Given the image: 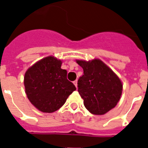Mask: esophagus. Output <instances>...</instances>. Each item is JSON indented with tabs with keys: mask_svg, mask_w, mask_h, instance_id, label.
Wrapping results in <instances>:
<instances>
[{
	"mask_svg": "<svg viewBox=\"0 0 148 148\" xmlns=\"http://www.w3.org/2000/svg\"><path fill=\"white\" fill-rule=\"evenodd\" d=\"M74 85H75V86H76V87H77V80H74Z\"/></svg>",
	"mask_w": 148,
	"mask_h": 148,
	"instance_id": "1",
	"label": "esophagus"
}]
</instances>
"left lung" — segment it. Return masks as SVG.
I'll use <instances>...</instances> for the list:
<instances>
[{
    "label": "left lung",
    "instance_id": "left-lung-1",
    "mask_svg": "<svg viewBox=\"0 0 148 148\" xmlns=\"http://www.w3.org/2000/svg\"><path fill=\"white\" fill-rule=\"evenodd\" d=\"M84 74L77 82L78 92L86 108L95 115H102L114 108L122 94L123 85L111 69L99 59L77 60Z\"/></svg>",
    "mask_w": 148,
    "mask_h": 148
}]
</instances>
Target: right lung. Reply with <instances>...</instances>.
<instances>
[{
    "label": "right lung",
    "instance_id": "obj_1",
    "mask_svg": "<svg viewBox=\"0 0 148 148\" xmlns=\"http://www.w3.org/2000/svg\"><path fill=\"white\" fill-rule=\"evenodd\" d=\"M62 61L46 57L28 68L24 77L27 97L42 112L53 113L64 105L75 86L67 79Z\"/></svg>",
    "mask_w": 148,
    "mask_h": 148
}]
</instances>
